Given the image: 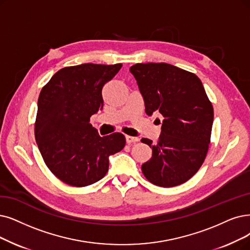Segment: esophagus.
<instances>
[{
	"instance_id": "obj_1",
	"label": "esophagus",
	"mask_w": 250,
	"mask_h": 250,
	"mask_svg": "<svg viewBox=\"0 0 250 250\" xmlns=\"http://www.w3.org/2000/svg\"><path fill=\"white\" fill-rule=\"evenodd\" d=\"M125 138H126V143H127L128 145H130V144H132V143H136V142H138V138H137V137H133V136L126 135V136H125Z\"/></svg>"
}]
</instances>
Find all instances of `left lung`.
I'll return each instance as SVG.
<instances>
[{"instance_id":"left-lung-1","label":"left lung","mask_w":250,"mask_h":250,"mask_svg":"<svg viewBox=\"0 0 250 250\" xmlns=\"http://www.w3.org/2000/svg\"><path fill=\"white\" fill-rule=\"evenodd\" d=\"M147 116L161 114V134L152 158L142 165L146 178L159 187H174L191 178L204 162L213 123V107L195 74L172 64L136 63L130 67ZM158 120V119H157Z\"/></svg>"}]
</instances>
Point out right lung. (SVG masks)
<instances>
[{"label":"right lung","instance_id":"1","mask_svg":"<svg viewBox=\"0 0 250 250\" xmlns=\"http://www.w3.org/2000/svg\"><path fill=\"white\" fill-rule=\"evenodd\" d=\"M122 63H83L59 69L38 99L35 136L47 167L62 182L86 187L108 170V157L125 146L122 133L101 136L90 117L104 107L103 87Z\"/></svg>","mask_w":250,"mask_h":250}]
</instances>
